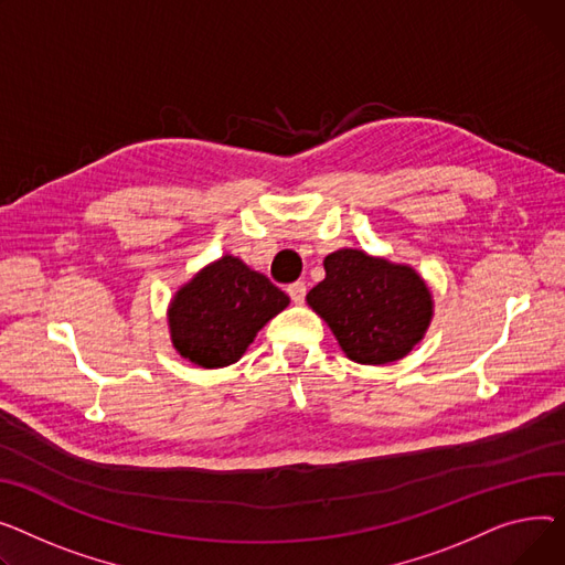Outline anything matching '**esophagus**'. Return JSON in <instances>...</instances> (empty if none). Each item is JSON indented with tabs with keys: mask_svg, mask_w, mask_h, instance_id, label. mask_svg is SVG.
<instances>
[{
	"mask_svg": "<svg viewBox=\"0 0 565 565\" xmlns=\"http://www.w3.org/2000/svg\"><path fill=\"white\" fill-rule=\"evenodd\" d=\"M306 291H308L306 282H294V285L287 287V294H289V298H291L294 303H303L306 301Z\"/></svg>",
	"mask_w": 565,
	"mask_h": 565,
	"instance_id": "obj_1",
	"label": "esophagus"
}]
</instances>
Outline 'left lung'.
Segmentation results:
<instances>
[{"label":"left lung","instance_id":"obj_1","mask_svg":"<svg viewBox=\"0 0 565 565\" xmlns=\"http://www.w3.org/2000/svg\"><path fill=\"white\" fill-rule=\"evenodd\" d=\"M326 278L306 296L344 351L360 364L406 358L434 319V294L411 267L358 248L323 259Z\"/></svg>","mask_w":565,"mask_h":565}]
</instances>
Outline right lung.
Listing matches in <instances>:
<instances>
[{"instance_id":"right-lung-1","label":"right lung","mask_w":565,"mask_h":565,"mask_svg":"<svg viewBox=\"0 0 565 565\" xmlns=\"http://www.w3.org/2000/svg\"><path fill=\"white\" fill-rule=\"evenodd\" d=\"M289 296L235 255H223L180 285L166 319L175 351L203 370L237 362Z\"/></svg>"}]
</instances>
